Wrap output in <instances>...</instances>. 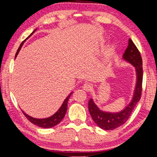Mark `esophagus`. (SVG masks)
Instances as JSON below:
<instances>
[{
    "label": "esophagus",
    "instance_id": "1",
    "mask_svg": "<svg viewBox=\"0 0 157 157\" xmlns=\"http://www.w3.org/2000/svg\"><path fill=\"white\" fill-rule=\"evenodd\" d=\"M82 88H83V90H85V91L90 92L92 90V84H90V83H85L82 85Z\"/></svg>",
    "mask_w": 157,
    "mask_h": 157
}]
</instances>
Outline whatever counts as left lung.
<instances>
[{"instance_id":"8db88e82","label":"left lung","mask_w":157,"mask_h":157,"mask_svg":"<svg viewBox=\"0 0 157 157\" xmlns=\"http://www.w3.org/2000/svg\"><path fill=\"white\" fill-rule=\"evenodd\" d=\"M123 57L126 60L135 66L137 74L136 90L132 102L126 107V109L118 113H109L100 111L94 103L92 99H90L88 102V109L94 122L100 128L105 130L114 129L127 122L142 97L143 80L142 58L140 52L131 39L129 40V43L123 55Z\"/></svg>"}]
</instances>
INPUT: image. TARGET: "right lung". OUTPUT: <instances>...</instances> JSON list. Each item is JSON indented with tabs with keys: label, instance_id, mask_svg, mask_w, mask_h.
Listing matches in <instances>:
<instances>
[{
	"label": "right lung",
	"instance_id": "add662e5",
	"mask_svg": "<svg viewBox=\"0 0 157 157\" xmlns=\"http://www.w3.org/2000/svg\"><path fill=\"white\" fill-rule=\"evenodd\" d=\"M35 31L33 32L32 34ZM25 41V40L24 41L22 42V43L21 44V45H20V47L18 48V49H17V50L15 57H17V55L18 54L20 50H21L22 45H23V44ZM72 94V93H70L69 95H68L67 98L65 99V101H64L63 104V105L61 106V107L59 108L58 111H57L56 114H53V115L50 117H48V118H46V119H35V118H33V117H31L30 116H28V114L24 113L23 112V113L24 114V115H25V117L27 118L30 122H32L33 124H35V125L38 126V127H42V128H51L52 127H55L56 125L58 124L61 122L62 120H63V119L64 118V117H65L66 111H67V109L68 100L70 99V97L71 96Z\"/></svg>",
	"mask_w": 157,
	"mask_h": 157
}]
</instances>
